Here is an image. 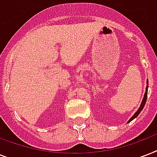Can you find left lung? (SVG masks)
I'll list each match as a JSON object with an SVG mask.
<instances>
[{"label": "left lung", "mask_w": 157, "mask_h": 157, "mask_svg": "<svg viewBox=\"0 0 157 157\" xmlns=\"http://www.w3.org/2000/svg\"><path fill=\"white\" fill-rule=\"evenodd\" d=\"M147 90H148V80L147 81V86H146V92H145V94H144V98H143V100H142V103L141 104H140V107H139V109H138V111H137L135 113H134V115H133V117L130 118V119L128 121V123H129V122L131 121H133V120L134 119V118H136L139 115V113L142 112V110L144 109V106H145V103H146V101H147Z\"/></svg>", "instance_id": "8db88e82"}]
</instances>
